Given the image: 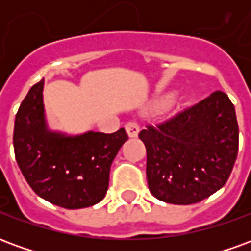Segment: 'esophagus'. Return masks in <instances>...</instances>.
Listing matches in <instances>:
<instances>
[{
	"label": "esophagus",
	"instance_id": "obj_1",
	"mask_svg": "<svg viewBox=\"0 0 251 251\" xmlns=\"http://www.w3.org/2000/svg\"><path fill=\"white\" fill-rule=\"evenodd\" d=\"M125 129L127 131L129 137H137L138 131H140V126H138L136 121H129L125 125Z\"/></svg>",
	"mask_w": 251,
	"mask_h": 251
}]
</instances>
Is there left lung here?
Returning a JSON list of instances; mask_svg holds the SVG:
<instances>
[{"label": "left lung", "mask_w": 251, "mask_h": 251, "mask_svg": "<svg viewBox=\"0 0 251 251\" xmlns=\"http://www.w3.org/2000/svg\"><path fill=\"white\" fill-rule=\"evenodd\" d=\"M149 191L171 204H194L230 177L239 144L237 115L222 91L140 131Z\"/></svg>", "instance_id": "8db88e82"}]
</instances>
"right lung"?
<instances>
[{"label": "right lung", "mask_w": 251, "mask_h": 251, "mask_svg": "<svg viewBox=\"0 0 251 251\" xmlns=\"http://www.w3.org/2000/svg\"><path fill=\"white\" fill-rule=\"evenodd\" d=\"M43 86V79L32 86L16 114V161L30 188L52 204L68 210L97 204L107 192L110 167L127 133L64 137L48 131Z\"/></svg>", "instance_id": "1"}]
</instances>
